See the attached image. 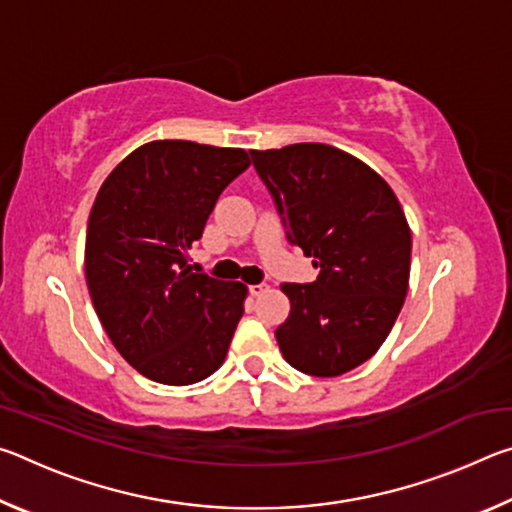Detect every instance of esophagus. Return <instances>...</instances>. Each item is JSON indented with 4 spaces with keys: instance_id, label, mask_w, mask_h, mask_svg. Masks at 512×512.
<instances>
[{
    "instance_id": "34e87169",
    "label": "esophagus",
    "mask_w": 512,
    "mask_h": 512,
    "mask_svg": "<svg viewBox=\"0 0 512 512\" xmlns=\"http://www.w3.org/2000/svg\"><path fill=\"white\" fill-rule=\"evenodd\" d=\"M248 291H250V296L257 298V296H262V293H266V291H268V287H266L264 282H262V284H250Z\"/></svg>"
}]
</instances>
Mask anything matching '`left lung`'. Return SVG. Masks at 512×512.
<instances>
[{"mask_svg": "<svg viewBox=\"0 0 512 512\" xmlns=\"http://www.w3.org/2000/svg\"><path fill=\"white\" fill-rule=\"evenodd\" d=\"M289 244L314 259L309 284L284 282L289 318L275 329L282 357L314 377L361 366L404 305L411 230L393 189L368 164L327 144L250 151Z\"/></svg>", "mask_w": 512, "mask_h": 512, "instance_id": "obj_1", "label": "left lung"}]
</instances>
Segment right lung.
Instances as JSON below:
<instances>
[{"label": "right lung", "mask_w": 512, "mask_h": 512, "mask_svg": "<svg viewBox=\"0 0 512 512\" xmlns=\"http://www.w3.org/2000/svg\"><path fill=\"white\" fill-rule=\"evenodd\" d=\"M250 167L244 149L158 140L101 185L85 237V280L112 345L158 384H196L221 366L246 287L192 273L187 248L225 187Z\"/></svg>", "instance_id": "1"}]
</instances>
